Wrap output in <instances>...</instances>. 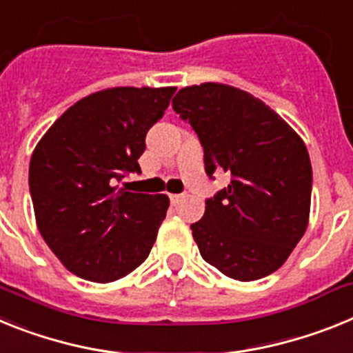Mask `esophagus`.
Here are the masks:
<instances>
[{
	"instance_id": "1",
	"label": "esophagus",
	"mask_w": 353,
	"mask_h": 353,
	"mask_svg": "<svg viewBox=\"0 0 353 353\" xmlns=\"http://www.w3.org/2000/svg\"><path fill=\"white\" fill-rule=\"evenodd\" d=\"M181 199H183V195H181V194H172V195H170V202H172V204H179Z\"/></svg>"
}]
</instances>
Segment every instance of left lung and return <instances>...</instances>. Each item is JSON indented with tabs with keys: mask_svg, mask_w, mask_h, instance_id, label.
<instances>
[{
	"mask_svg": "<svg viewBox=\"0 0 353 353\" xmlns=\"http://www.w3.org/2000/svg\"><path fill=\"white\" fill-rule=\"evenodd\" d=\"M172 108L197 133L208 176H231L190 225L202 259L236 281L266 277L307 229L312 168L304 142L261 99L229 85L181 88Z\"/></svg>",
	"mask_w": 353,
	"mask_h": 353,
	"instance_id": "8db88e82",
	"label": "left lung"
}]
</instances>
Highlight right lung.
I'll list each match as a JSON object with an SVG mask.
<instances>
[{
    "instance_id": "add662e5",
    "label": "right lung",
    "mask_w": 353,
    "mask_h": 353,
    "mask_svg": "<svg viewBox=\"0 0 353 353\" xmlns=\"http://www.w3.org/2000/svg\"><path fill=\"white\" fill-rule=\"evenodd\" d=\"M174 87H119L70 106L33 151L30 194L42 238L69 272L110 283L147 259L167 195L119 188L140 174L145 134L163 117Z\"/></svg>"
}]
</instances>
